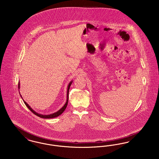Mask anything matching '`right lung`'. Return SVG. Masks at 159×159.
I'll use <instances>...</instances> for the list:
<instances>
[{
	"mask_svg": "<svg viewBox=\"0 0 159 159\" xmlns=\"http://www.w3.org/2000/svg\"><path fill=\"white\" fill-rule=\"evenodd\" d=\"M73 82V80H71V81H70V82L68 83V86H67V101H66V102L65 103V104L64 105V106L60 108L58 111H57V112H55V113H53L52 114H48V115H45V114H39L37 113V112H36L30 106H29L24 99H23V97H22V96H21V95L20 94V92H19V93H20V97H21V98L23 99V101H24V104H25V106H27V107H28V108L35 115H36V116H38V117H41V118H43V119H51V118H55V117H58V116H59L60 115H61V114L64 111V110H66V107H67V104H68V91H69V89H70V86H71V83ZM20 81H19V82H18V89H19V90H20Z\"/></svg>",
	"mask_w": 159,
	"mask_h": 159,
	"instance_id": "right-lung-1",
	"label": "right lung"
}]
</instances>
